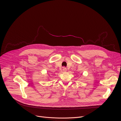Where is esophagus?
Masks as SVG:
<instances>
[{
  "label": "esophagus",
  "mask_w": 121,
  "mask_h": 121,
  "mask_svg": "<svg viewBox=\"0 0 121 121\" xmlns=\"http://www.w3.org/2000/svg\"><path fill=\"white\" fill-rule=\"evenodd\" d=\"M62 69H63V71H67V69L65 67H63Z\"/></svg>",
  "instance_id": "obj_1"
}]
</instances>
